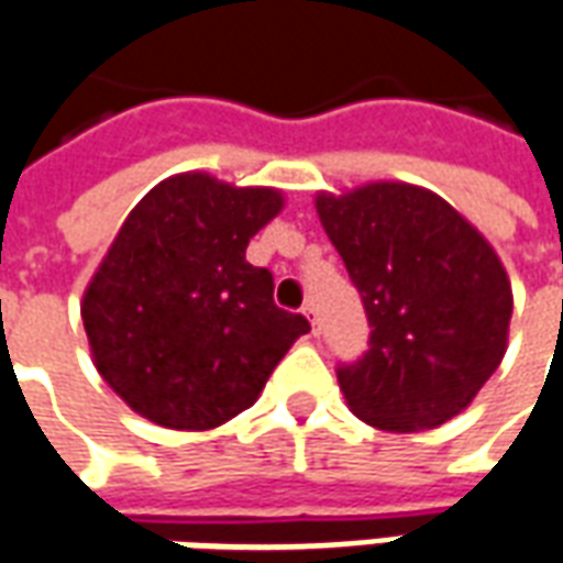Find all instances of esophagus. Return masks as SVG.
<instances>
[{
	"mask_svg": "<svg viewBox=\"0 0 563 563\" xmlns=\"http://www.w3.org/2000/svg\"><path fill=\"white\" fill-rule=\"evenodd\" d=\"M305 317L310 319V329H313V334H319V310H317V305H305Z\"/></svg>",
	"mask_w": 563,
	"mask_h": 563,
	"instance_id": "esophagus-1",
	"label": "esophagus"
}]
</instances>
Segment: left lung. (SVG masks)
Returning a JSON list of instances; mask_svg holds the SVG:
<instances>
[{
    "instance_id": "obj_1",
    "label": "left lung",
    "mask_w": 563,
    "mask_h": 563,
    "mask_svg": "<svg viewBox=\"0 0 563 563\" xmlns=\"http://www.w3.org/2000/svg\"><path fill=\"white\" fill-rule=\"evenodd\" d=\"M317 210L371 325L367 353L338 365L350 410L395 434L461 413L507 353L512 289L495 250L419 186L319 196Z\"/></svg>"
}]
</instances>
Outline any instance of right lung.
Instances as JSON below:
<instances>
[{
    "label": "right lung",
    "instance_id": "obj_1",
    "mask_svg": "<svg viewBox=\"0 0 563 563\" xmlns=\"http://www.w3.org/2000/svg\"><path fill=\"white\" fill-rule=\"evenodd\" d=\"M280 208L274 189L180 174L129 213L80 317L99 374L135 413L177 431L229 422L310 331L274 305V274L246 262Z\"/></svg>",
    "mask_w": 563,
    "mask_h": 563
}]
</instances>
